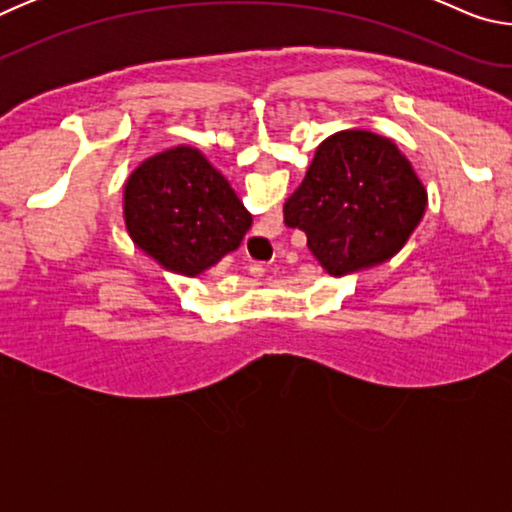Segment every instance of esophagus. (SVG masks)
Segmentation results:
<instances>
[{"label":"esophagus","instance_id":"esophagus-1","mask_svg":"<svg viewBox=\"0 0 512 512\" xmlns=\"http://www.w3.org/2000/svg\"><path fill=\"white\" fill-rule=\"evenodd\" d=\"M248 262H250V266H248V271H250V273L262 275V273L266 271V268H264V262H255V259L250 257V255H248Z\"/></svg>","mask_w":512,"mask_h":512}]
</instances>
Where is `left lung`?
I'll list each match as a JSON object with an SVG mask.
<instances>
[{"label":"left lung","instance_id":"left-lung-1","mask_svg":"<svg viewBox=\"0 0 512 512\" xmlns=\"http://www.w3.org/2000/svg\"><path fill=\"white\" fill-rule=\"evenodd\" d=\"M427 192L386 137L341 131L318 146L307 176L284 203V223L307 235L329 275L391 259L411 237Z\"/></svg>","mask_w":512,"mask_h":512}]
</instances>
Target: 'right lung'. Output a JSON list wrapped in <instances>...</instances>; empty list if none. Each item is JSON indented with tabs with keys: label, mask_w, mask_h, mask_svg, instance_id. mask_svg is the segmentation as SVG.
<instances>
[{
	"label": "right lung",
	"mask_w": 512,
	"mask_h": 512,
	"mask_svg": "<svg viewBox=\"0 0 512 512\" xmlns=\"http://www.w3.org/2000/svg\"><path fill=\"white\" fill-rule=\"evenodd\" d=\"M124 219L146 255L189 277L237 250L253 223L221 171L192 146L162 151L131 173Z\"/></svg>",
	"instance_id": "add662e5"
}]
</instances>
